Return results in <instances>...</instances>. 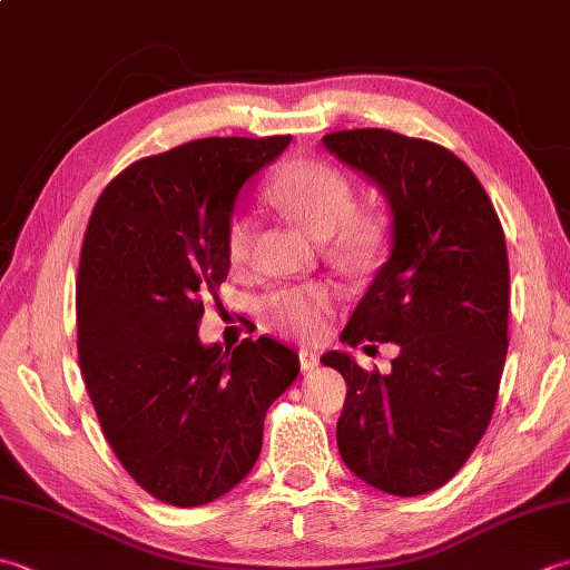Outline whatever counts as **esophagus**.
<instances>
[{
	"label": "esophagus",
	"instance_id": "esophagus-1",
	"mask_svg": "<svg viewBox=\"0 0 570 570\" xmlns=\"http://www.w3.org/2000/svg\"><path fill=\"white\" fill-rule=\"evenodd\" d=\"M298 361H301V367H304V371H314V367L318 365V353L311 351V348H301Z\"/></svg>",
	"mask_w": 570,
	"mask_h": 570
}]
</instances>
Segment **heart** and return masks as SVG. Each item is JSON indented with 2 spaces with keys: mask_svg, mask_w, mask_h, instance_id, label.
Segmentation results:
<instances>
[{
  "mask_svg": "<svg viewBox=\"0 0 570 570\" xmlns=\"http://www.w3.org/2000/svg\"><path fill=\"white\" fill-rule=\"evenodd\" d=\"M269 203L311 237L328 239L343 259H365L381 242V222L365 212H353L351 183L336 167L318 160L284 165L266 189ZM252 244V222L234 217L227 229V256L244 264ZM328 308L326 286L284 288L264 301V316L274 328L298 338H316Z\"/></svg>",
  "mask_w": 570,
  "mask_h": 570,
  "instance_id": "obj_1",
  "label": "heart"
}]
</instances>
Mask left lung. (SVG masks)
Segmentation results:
<instances>
[{
    "label": "left lung",
    "instance_id": "1",
    "mask_svg": "<svg viewBox=\"0 0 570 570\" xmlns=\"http://www.w3.org/2000/svg\"><path fill=\"white\" fill-rule=\"evenodd\" d=\"M331 155L381 189L393 247L341 341L395 343L390 373L351 353L321 363L348 385L338 452L365 484L428 494L470 460L492 420L507 361L509 256L484 187L454 153L383 128L323 136Z\"/></svg>",
    "mask_w": 570,
    "mask_h": 570
}]
</instances>
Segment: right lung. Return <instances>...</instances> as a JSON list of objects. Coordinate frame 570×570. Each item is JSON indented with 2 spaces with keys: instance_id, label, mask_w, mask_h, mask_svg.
<instances>
[{
  "instance_id": "add662e5",
  "label": "right lung",
  "mask_w": 570,
  "mask_h": 570,
  "mask_svg": "<svg viewBox=\"0 0 570 570\" xmlns=\"http://www.w3.org/2000/svg\"><path fill=\"white\" fill-rule=\"evenodd\" d=\"M292 136L203 138L126 167L88 219L76 282L78 363L110 450L173 507L227 494L259 460L264 417L298 355L262 336L199 341L229 274L239 189Z\"/></svg>"
}]
</instances>
